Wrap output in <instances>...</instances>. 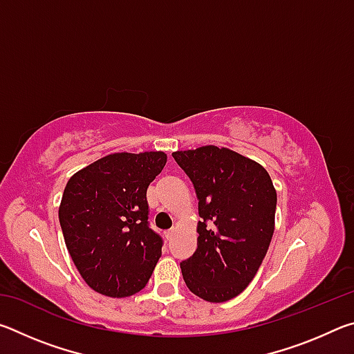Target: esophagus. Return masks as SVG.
<instances>
[{"label":"esophagus","instance_id":"esophagus-1","mask_svg":"<svg viewBox=\"0 0 354 354\" xmlns=\"http://www.w3.org/2000/svg\"><path fill=\"white\" fill-rule=\"evenodd\" d=\"M173 236H175V227H171V230L165 231V239H167V241H171Z\"/></svg>","mask_w":354,"mask_h":354}]
</instances>
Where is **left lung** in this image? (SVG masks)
Segmentation results:
<instances>
[{
	"label": "left lung",
	"instance_id": "left-lung-1",
	"mask_svg": "<svg viewBox=\"0 0 354 354\" xmlns=\"http://www.w3.org/2000/svg\"><path fill=\"white\" fill-rule=\"evenodd\" d=\"M173 158L198 196V248L181 262L189 290L211 303L237 297L259 270L274 230L277 192L263 167L227 148Z\"/></svg>",
	"mask_w": 354,
	"mask_h": 354
}]
</instances>
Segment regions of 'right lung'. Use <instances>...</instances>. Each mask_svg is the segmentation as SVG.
Masks as SVG:
<instances>
[{
  "label": "right lung",
  "mask_w": 354,
  "mask_h": 354,
  "mask_svg": "<svg viewBox=\"0 0 354 354\" xmlns=\"http://www.w3.org/2000/svg\"><path fill=\"white\" fill-rule=\"evenodd\" d=\"M165 162L162 151L109 154L65 185L59 207L65 245L98 293L134 295L151 277L164 241L149 227L147 189Z\"/></svg>",
  "instance_id": "obj_1"
}]
</instances>
